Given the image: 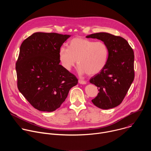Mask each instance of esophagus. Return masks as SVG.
I'll return each instance as SVG.
<instances>
[{
  "mask_svg": "<svg viewBox=\"0 0 151 151\" xmlns=\"http://www.w3.org/2000/svg\"><path fill=\"white\" fill-rule=\"evenodd\" d=\"M78 82H79V83L83 84V85H85V84L87 83V82L85 81H83V80H81V79H79Z\"/></svg>",
  "mask_w": 151,
  "mask_h": 151,
  "instance_id": "esophagus-1",
  "label": "esophagus"
}]
</instances>
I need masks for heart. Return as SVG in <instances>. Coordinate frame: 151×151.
Listing matches in <instances>:
<instances>
[{"instance_id":"heart-1","label":"heart","mask_w":151,"mask_h":151,"mask_svg":"<svg viewBox=\"0 0 151 151\" xmlns=\"http://www.w3.org/2000/svg\"><path fill=\"white\" fill-rule=\"evenodd\" d=\"M109 50L102 41L94 42L82 37H76L68 43V48L61 47L58 57L62 66L70 70L76 63L80 75L90 76L100 73L105 67Z\"/></svg>"}]
</instances>
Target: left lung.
I'll return each mask as SVG.
<instances>
[{"mask_svg":"<svg viewBox=\"0 0 151 151\" xmlns=\"http://www.w3.org/2000/svg\"><path fill=\"white\" fill-rule=\"evenodd\" d=\"M86 37L103 41L109 50L104 68L90 80L99 91L91 101L100 109L114 108L121 103L134 80L133 50L125 39L108 33H94Z\"/></svg>","mask_w":151,"mask_h":151,"instance_id":"8db88e82","label":"left lung"}]
</instances>
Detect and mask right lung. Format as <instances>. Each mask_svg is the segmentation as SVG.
Segmentation results:
<instances>
[{"label":"right lung","instance_id":"1","mask_svg":"<svg viewBox=\"0 0 151 151\" xmlns=\"http://www.w3.org/2000/svg\"><path fill=\"white\" fill-rule=\"evenodd\" d=\"M71 35L36 32L21 44L16 63L19 92L36 109L52 112L76 85V76L60 64L58 51Z\"/></svg>","mask_w":151,"mask_h":151}]
</instances>
